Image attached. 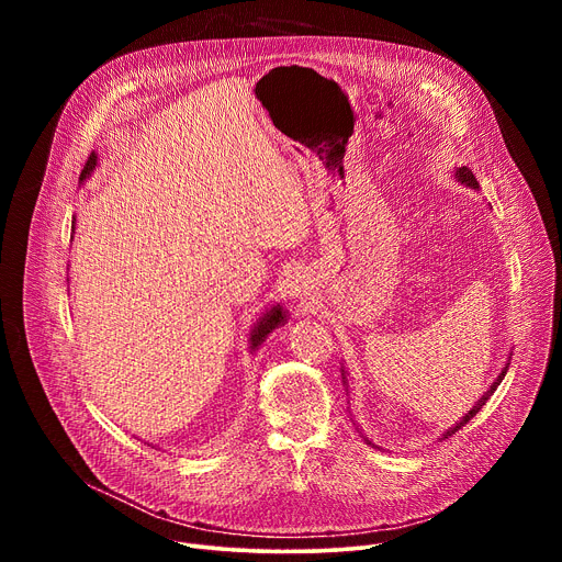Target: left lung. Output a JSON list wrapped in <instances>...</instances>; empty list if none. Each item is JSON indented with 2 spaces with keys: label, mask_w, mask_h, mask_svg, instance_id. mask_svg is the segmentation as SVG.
I'll return each instance as SVG.
<instances>
[{
  "label": "left lung",
  "mask_w": 562,
  "mask_h": 562,
  "mask_svg": "<svg viewBox=\"0 0 562 562\" xmlns=\"http://www.w3.org/2000/svg\"><path fill=\"white\" fill-rule=\"evenodd\" d=\"M456 175H458V180H460V182H464V184H467V187H474V189H476V187H479V182H476V177H474V172H471V170H469V168H467V166H462V168H458V172H456ZM506 371H508V369H504V371H501V375H498V378H496V382H494V385H492V387H490V390H487V392H485V396H483V398H481V401H479V403H476V405H474V407H471V409H469V415H464V419H462V422H460V424H456V426H453V428H451V430H447V437H449V435H453V432H456V430H460V428H462V426H464V424H467V422H471V419H474V417H476V415H479V409H481V407H483V405H485V403H487V398H490V396H492V394H494V390H496V387H498V382H501V380H504V375H506Z\"/></svg>",
  "instance_id": "left-lung-1"
}]
</instances>
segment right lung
Here are the masks:
<instances>
[{
    "instance_id": "1",
    "label": "right lung",
    "mask_w": 562,
    "mask_h": 562,
    "mask_svg": "<svg viewBox=\"0 0 562 562\" xmlns=\"http://www.w3.org/2000/svg\"><path fill=\"white\" fill-rule=\"evenodd\" d=\"M95 164H98V155L95 153H91L88 155V159H86V166H83V170H81V175H79V180H86L88 175H91V170L95 168ZM280 323H284V312H282V307L280 305H276L269 314H266L261 321H259V326L252 330V348H257L266 337H269V333L271 330H276Z\"/></svg>"
}]
</instances>
